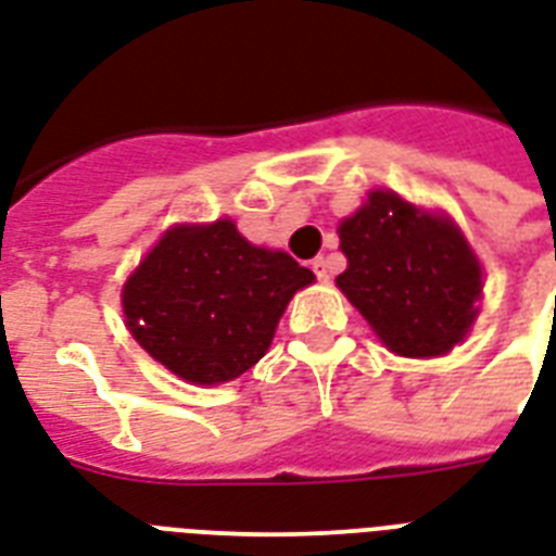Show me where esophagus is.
Listing matches in <instances>:
<instances>
[{
	"instance_id": "34e87169",
	"label": "esophagus",
	"mask_w": 556,
	"mask_h": 556,
	"mask_svg": "<svg viewBox=\"0 0 556 556\" xmlns=\"http://www.w3.org/2000/svg\"><path fill=\"white\" fill-rule=\"evenodd\" d=\"M313 273H316L318 281H330V266H327L325 257H316V261H313Z\"/></svg>"
}]
</instances>
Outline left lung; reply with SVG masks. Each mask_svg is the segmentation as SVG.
I'll use <instances>...</instances> for the list:
<instances>
[{
    "label": "left lung",
    "instance_id": "obj_1",
    "mask_svg": "<svg viewBox=\"0 0 556 556\" xmlns=\"http://www.w3.org/2000/svg\"><path fill=\"white\" fill-rule=\"evenodd\" d=\"M348 269L337 287L389 351L412 359L450 354L479 316L481 264L446 214L371 191L339 223Z\"/></svg>",
    "mask_w": 556,
    "mask_h": 556
}]
</instances>
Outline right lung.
<instances>
[{
	"label": "right lung",
	"instance_id": "add662e5",
	"mask_svg": "<svg viewBox=\"0 0 556 556\" xmlns=\"http://www.w3.org/2000/svg\"><path fill=\"white\" fill-rule=\"evenodd\" d=\"M313 273L252 247L231 219L174 226L122 290L132 339L193 386H219L269 351L278 318Z\"/></svg>",
	"mask_w": 556,
	"mask_h": 556
}]
</instances>
